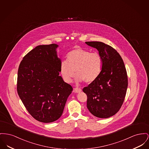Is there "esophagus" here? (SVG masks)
<instances>
[{"mask_svg": "<svg viewBox=\"0 0 149 149\" xmlns=\"http://www.w3.org/2000/svg\"><path fill=\"white\" fill-rule=\"evenodd\" d=\"M81 91H82V90H81V89L80 88L77 87L74 89V92H75V93H80V92H81Z\"/></svg>", "mask_w": 149, "mask_h": 149, "instance_id": "34e87169", "label": "esophagus"}]
</instances>
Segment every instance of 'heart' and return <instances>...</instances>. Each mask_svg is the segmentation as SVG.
Instances as JSON below:
<instances>
[{
  "instance_id": "obj_1",
  "label": "heart",
  "mask_w": 149,
  "mask_h": 149,
  "mask_svg": "<svg viewBox=\"0 0 149 149\" xmlns=\"http://www.w3.org/2000/svg\"><path fill=\"white\" fill-rule=\"evenodd\" d=\"M102 69V59L97 52H91L83 48L71 51L67 56V61L61 62L60 72L63 80L70 83L75 74L77 82H93ZM76 72H74V71Z\"/></svg>"
}]
</instances>
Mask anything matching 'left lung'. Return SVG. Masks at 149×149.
I'll use <instances>...</instances> for the list:
<instances>
[{
  "mask_svg": "<svg viewBox=\"0 0 149 149\" xmlns=\"http://www.w3.org/2000/svg\"><path fill=\"white\" fill-rule=\"evenodd\" d=\"M96 48L102 59L98 77L83 89L87 96L88 109L94 116L107 118L118 112L128 87L125 65L120 54L111 46L100 42H86Z\"/></svg>",
  "mask_w": 149,
  "mask_h": 149,
  "instance_id": "left-lung-1",
  "label": "left lung"
}]
</instances>
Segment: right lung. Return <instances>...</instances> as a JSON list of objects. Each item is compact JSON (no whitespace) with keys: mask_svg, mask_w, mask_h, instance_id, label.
<instances>
[{"mask_svg":"<svg viewBox=\"0 0 149 149\" xmlns=\"http://www.w3.org/2000/svg\"><path fill=\"white\" fill-rule=\"evenodd\" d=\"M58 45H40L21 62L17 77L18 94L27 110L39 122L51 123L62 114L72 91L61 76Z\"/></svg>","mask_w":149,"mask_h":149,"instance_id":"obj_1","label":"right lung"}]
</instances>
